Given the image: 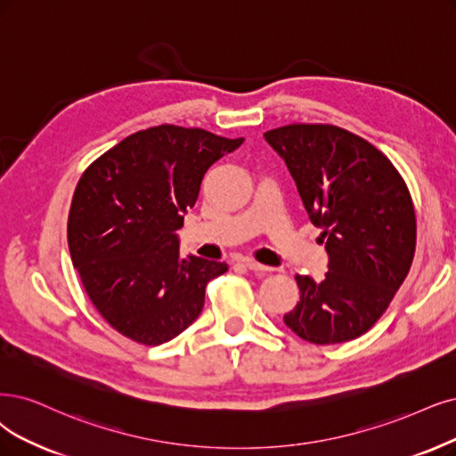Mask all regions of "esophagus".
<instances>
[{"instance_id":"esophagus-1","label":"esophagus","mask_w":456,"mask_h":456,"mask_svg":"<svg viewBox=\"0 0 456 456\" xmlns=\"http://www.w3.org/2000/svg\"><path fill=\"white\" fill-rule=\"evenodd\" d=\"M244 266L249 268V271L257 273V274H265V273L271 271V268H268V266H265V265H261V263H257V261H251V259H246V261H244Z\"/></svg>"}]
</instances>
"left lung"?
Segmentation results:
<instances>
[{"label": "left lung", "mask_w": 456, "mask_h": 456, "mask_svg": "<svg viewBox=\"0 0 456 456\" xmlns=\"http://www.w3.org/2000/svg\"><path fill=\"white\" fill-rule=\"evenodd\" d=\"M288 165L329 254L322 281L295 276L297 306L283 315L315 346L355 340L376 325L415 256L411 193L383 151L330 124H289L265 133Z\"/></svg>", "instance_id": "obj_1"}]
</instances>
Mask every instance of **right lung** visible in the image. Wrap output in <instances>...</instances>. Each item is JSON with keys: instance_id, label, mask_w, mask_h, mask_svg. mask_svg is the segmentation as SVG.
<instances>
[{"instance_id": "add662e5", "label": "right lung", "mask_w": 456, "mask_h": 456, "mask_svg": "<svg viewBox=\"0 0 456 456\" xmlns=\"http://www.w3.org/2000/svg\"><path fill=\"white\" fill-rule=\"evenodd\" d=\"M244 139L163 124L129 134L82 173L67 219L71 261L92 305L126 338L173 340L199 317L225 263L182 256L175 234L214 161Z\"/></svg>"}]
</instances>
